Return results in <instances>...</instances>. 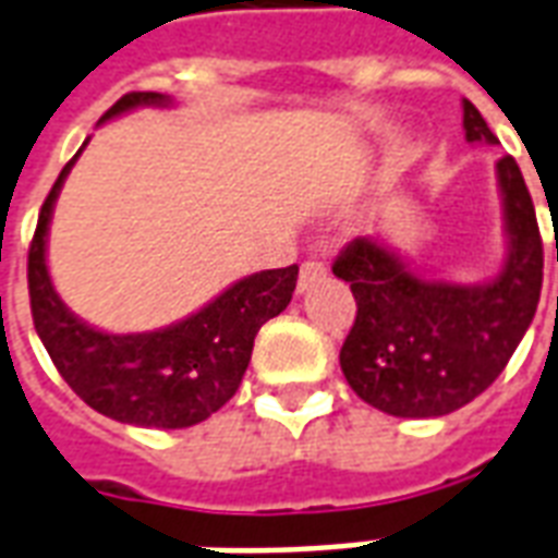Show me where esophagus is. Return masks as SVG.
<instances>
[{
    "label": "esophagus",
    "instance_id": "obj_1",
    "mask_svg": "<svg viewBox=\"0 0 558 558\" xmlns=\"http://www.w3.org/2000/svg\"><path fill=\"white\" fill-rule=\"evenodd\" d=\"M325 275H328V266H325V263H319V259H307V263L301 266L299 292H307L313 287V283H319V280H325Z\"/></svg>",
    "mask_w": 558,
    "mask_h": 558
}]
</instances>
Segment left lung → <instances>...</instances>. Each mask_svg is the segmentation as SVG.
Returning <instances> with one entry per match:
<instances>
[{
  "label": "left lung",
  "instance_id": "left-lung-1",
  "mask_svg": "<svg viewBox=\"0 0 558 558\" xmlns=\"http://www.w3.org/2000/svg\"><path fill=\"white\" fill-rule=\"evenodd\" d=\"M470 144H497L464 100ZM509 254L485 283L416 275L393 247L357 236L333 275L352 287L357 316L340 349L345 381L366 405L393 416H444L497 381L542 299L544 247L535 206L511 156L497 162Z\"/></svg>",
  "mask_w": 558,
  "mask_h": 558
}]
</instances>
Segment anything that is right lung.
I'll list each match as a JSON object with an SVG mask.
<instances>
[{
  "mask_svg": "<svg viewBox=\"0 0 558 558\" xmlns=\"http://www.w3.org/2000/svg\"><path fill=\"white\" fill-rule=\"evenodd\" d=\"M171 102L156 90H132L100 121ZM80 153L64 165L40 206L28 247V299L37 337L70 390L102 416L144 428L197 426L233 399L251 363L254 337L292 301L299 266L247 275L197 313L159 331L106 333L90 328L59 299L47 268L52 206Z\"/></svg>",
  "mask_w": 558,
  "mask_h": 558,
  "instance_id": "obj_1",
  "label": "right lung"
}]
</instances>
